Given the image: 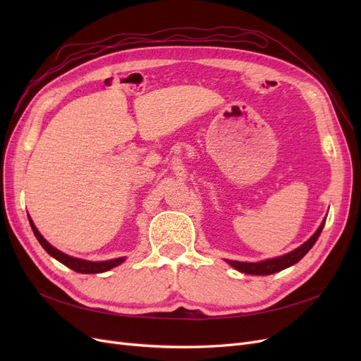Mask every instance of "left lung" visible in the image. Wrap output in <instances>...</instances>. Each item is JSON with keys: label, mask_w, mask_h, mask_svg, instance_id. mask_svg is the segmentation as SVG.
<instances>
[{"label": "left lung", "mask_w": 361, "mask_h": 361, "mask_svg": "<svg viewBox=\"0 0 361 361\" xmlns=\"http://www.w3.org/2000/svg\"><path fill=\"white\" fill-rule=\"evenodd\" d=\"M325 220L326 216L322 220L318 231H316L302 245L292 250L290 253H286L279 257L267 259V260H260V262H239V260H228V259H226V262L236 271L244 272V274H251V276H269V274H274V272L286 269L297 264V262H300L305 255L309 253V250L314 245L316 241H318V238L324 228Z\"/></svg>", "instance_id": "obj_1"}]
</instances>
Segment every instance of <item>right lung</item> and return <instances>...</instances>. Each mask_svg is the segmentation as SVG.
Returning a JSON list of instances; mask_svg holds the SVG:
<instances>
[{
	"label": "right lung",
	"mask_w": 361,
	"mask_h": 361,
	"mask_svg": "<svg viewBox=\"0 0 361 361\" xmlns=\"http://www.w3.org/2000/svg\"><path fill=\"white\" fill-rule=\"evenodd\" d=\"M30 220V226L32 228V232H35V236L37 238V241L40 243V245L45 248L47 253L49 256H52L54 259H57L59 262H61L63 265H66L68 268L76 271V272H81V274H99V272H105V271H110L114 267H118L120 264H123L126 260V257H117V259H111V260H102V262H92V260H85V259H78V257H73L69 256L66 253H63V251L57 250L56 247H52L45 238L42 236V233L37 231V227L32 223L31 216H28Z\"/></svg>",
	"instance_id": "right-lung-1"
}]
</instances>
